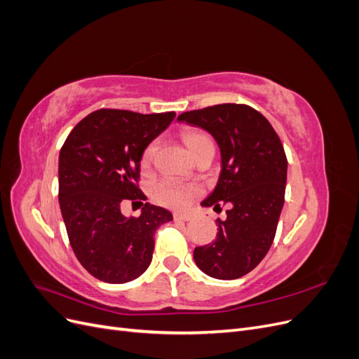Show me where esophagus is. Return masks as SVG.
Returning a JSON list of instances; mask_svg holds the SVG:
<instances>
[{"label": "esophagus", "instance_id": "1", "mask_svg": "<svg viewBox=\"0 0 359 359\" xmlns=\"http://www.w3.org/2000/svg\"><path fill=\"white\" fill-rule=\"evenodd\" d=\"M173 219L182 220V222H190L191 214H189V212H175V214H173Z\"/></svg>", "mask_w": 359, "mask_h": 359}]
</instances>
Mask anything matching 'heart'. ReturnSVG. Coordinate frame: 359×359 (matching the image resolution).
Here are the masks:
<instances>
[{
	"label": "heart",
	"instance_id": "heart-1",
	"mask_svg": "<svg viewBox=\"0 0 359 359\" xmlns=\"http://www.w3.org/2000/svg\"><path fill=\"white\" fill-rule=\"evenodd\" d=\"M184 142H186L187 148L190 149V153L196 157L199 151L206 145L210 144L211 140L202 132H198V130H189L182 135ZM157 151V142L153 140L149 142L144 151L142 156H140V166L142 169H149L151 165H153V160ZM201 193V187L198 184L193 182H181L178 180L173 178H161L157 182H154L153 189H151V194L153 198L165 206H169V208H184V206L189 205V202L198 196Z\"/></svg>",
	"mask_w": 359,
	"mask_h": 359
}]
</instances>
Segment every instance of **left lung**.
Masks as SVG:
<instances>
[{"instance_id":"8db88e82","label":"left lung","mask_w":359,"mask_h":359,"mask_svg":"<svg viewBox=\"0 0 359 359\" xmlns=\"http://www.w3.org/2000/svg\"><path fill=\"white\" fill-rule=\"evenodd\" d=\"M178 119L202 127L220 147V178L202 205H229L226 220L217 219L215 240L194 248V262L214 278H240L274 241L287 177L283 144L268 119L247 104L208 106Z\"/></svg>"}]
</instances>
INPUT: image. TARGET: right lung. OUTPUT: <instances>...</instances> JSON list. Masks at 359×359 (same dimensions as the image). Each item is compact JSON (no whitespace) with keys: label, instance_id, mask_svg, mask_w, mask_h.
<instances>
[{"label":"right lung","instance_id":"add662e5","mask_svg":"<svg viewBox=\"0 0 359 359\" xmlns=\"http://www.w3.org/2000/svg\"><path fill=\"white\" fill-rule=\"evenodd\" d=\"M175 112L99 109L74 126L60 151L58 199L69 241L81 265L106 283L121 285L149 266L157 227L172 214L139 189L140 156ZM143 205L139 217L121 212L124 201Z\"/></svg>","mask_w":359,"mask_h":359}]
</instances>
